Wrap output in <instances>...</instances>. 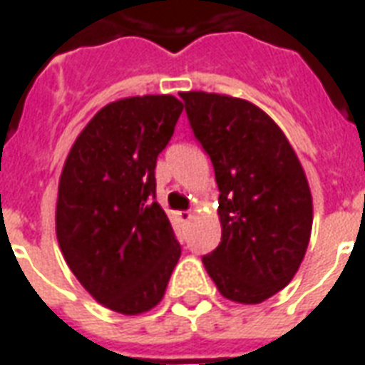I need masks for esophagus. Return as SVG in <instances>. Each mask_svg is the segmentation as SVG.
Here are the masks:
<instances>
[{"mask_svg":"<svg viewBox=\"0 0 365 365\" xmlns=\"http://www.w3.org/2000/svg\"><path fill=\"white\" fill-rule=\"evenodd\" d=\"M191 216H193V214H191L189 210L178 212V217H180V222H189V220H191Z\"/></svg>","mask_w":365,"mask_h":365,"instance_id":"obj_1","label":"esophagus"}]
</instances>
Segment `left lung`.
<instances>
[{
	"label": "left lung",
	"mask_w": 365,
	"mask_h": 365,
	"mask_svg": "<svg viewBox=\"0 0 365 365\" xmlns=\"http://www.w3.org/2000/svg\"><path fill=\"white\" fill-rule=\"evenodd\" d=\"M220 189L222 242L202 255L223 297L261 303L288 286L312 227L305 172L277 123L246 100L182 93Z\"/></svg>",
	"instance_id": "1"
}]
</instances>
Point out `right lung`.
I'll use <instances>...</instances> for the list:
<instances>
[{
	"mask_svg": "<svg viewBox=\"0 0 365 365\" xmlns=\"http://www.w3.org/2000/svg\"><path fill=\"white\" fill-rule=\"evenodd\" d=\"M183 104L170 94L106 106L60 176L56 237L83 288L111 311L140 314L165 295L182 246L155 197V166Z\"/></svg>",
	"mask_w": 365,
	"mask_h": 365,
	"instance_id": "add662e5",
	"label": "right lung"
}]
</instances>
